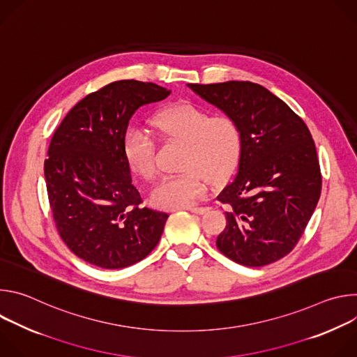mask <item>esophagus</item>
<instances>
[{"mask_svg":"<svg viewBox=\"0 0 357 357\" xmlns=\"http://www.w3.org/2000/svg\"><path fill=\"white\" fill-rule=\"evenodd\" d=\"M209 211V208H189V212L196 213V215H203Z\"/></svg>","mask_w":357,"mask_h":357,"instance_id":"1","label":"esophagus"}]
</instances>
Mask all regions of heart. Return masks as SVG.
I'll return each mask as SVG.
<instances>
[{
    "instance_id": "1",
    "label": "heart",
    "mask_w": 357,
    "mask_h": 357,
    "mask_svg": "<svg viewBox=\"0 0 357 357\" xmlns=\"http://www.w3.org/2000/svg\"><path fill=\"white\" fill-rule=\"evenodd\" d=\"M151 124L164 138L185 142L182 169L164 178L151 192L152 205L161 209H185L196 205L209 190L211 181L226 179L238 162L243 132L230 116L212 117L189 103L161 109ZM124 158L132 174L144 181L157 175L155 142L146 132L131 128L123 144Z\"/></svg>"
}]
</instances>
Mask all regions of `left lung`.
Listing matches in <instances>:
<instances>
[{
	"instance_id": "obj_1",
	"label": "left lung",
	"mask_w": 357,
	"mask_h": 357,
	"mask_svg": "<svg viewBox=\"0 0 357 357\" xmlns=\"http://www.w3.org/2000/svg\"><path fill=\"white\" fill-rule=\"evenodd\" d=\"M186 86L233 117L243 132L237 174L218 196L229 206L218 248L245 267L282 259L298 243L321 196V168L308 127L260 84L230 80Z\"/></svg>"
}]
</instances>
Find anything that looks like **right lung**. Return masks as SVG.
<instances>
[{
	"mask_svg": "<svg viewBox=\"0 0 357 357\" xmlns=\"http://www.w3.org/2000/svg\"><path fill=\"white\" fill-rule=\"evenodd\" d=\"M171 90L138 80L113 82L66 114L47 149L45 181L63 243L79 259L116 270L155 248L168 215L141 206L123 144L132 114Z\"/></svg>",
	"mask_w": 357,
	"mask_h": 357,
	"instance_id": "1",
	"label": "right lung"
}]
</instances>
